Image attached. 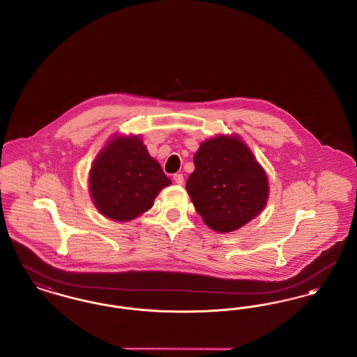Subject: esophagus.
<instances>
[{
	"instance_id": "obj_1",
	"label": "esophagus",
	"mask_w": 357,
	"mask_h": 357,
	"mask_svg": "<svg viewBox=\"0 0 357 357\" xmlns=\"http://www.w3.org/2000/svg\"><path fill=\"white\" fill-rule=\"evenodd\" d=\"M174 181H175L176 185H182V183L185 182V178H183L182 174H175V175H174Z\"/></svg>"
}]
</instances>
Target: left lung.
Here are the masks:
<instances>
[{"label": "left lung", "instance_id": "left-lung-1", "mask_svg": "<svg viewBox=\"0 0 357 357\" xmlns=\"http://www.w3.org/2000/svg\"><path fill=\"white\" fill-rule=\"evenodd\" d=\"M194 166L186 190L210 229L236 231L264 209L270 191L267 174L237 136L204 142L194 155Z\"/></svg>", "mask_w": 357, "mask_h": 357}]
</instances>
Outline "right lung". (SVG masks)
<instances>
[{
    "label": "right lung",
    "mask_w": 357,
    "mask_h": 357,
    "mask_svg": "<svg viewBox=\"0 0 357 357\" xmlns=\"http://www.w3.org/2000/svg\"><path fill=\"white\" fill-rule=\"evenodd\" d=\"M171 185L139 136H117L93 162L89 189L96 208L114 221H129L152 208Z\"/></svg>",
    "instance_id": "1"
}]
</instances>
